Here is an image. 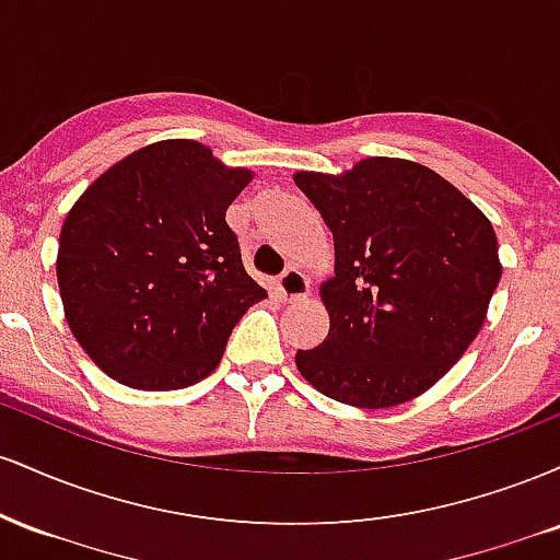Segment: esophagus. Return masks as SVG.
Here are the masks:
<instances>
[{
    "label": "esophagus",
    "instance_id": "1",
    "mask_svg": "<svg viewBox=\"0 0 560 560\" xmlns=\"http://www.w3.org/2000/svg\"><path fill=\"white\" fill-rule=\"evenodd\" d=\"M276 289H279V294L284 300H302L311 292V281H307V276L302 273L300 268H289V271L279 276Z\"/></svg>",
    "mask_w": 560,
    "mask_h": 560
}]
</instances>
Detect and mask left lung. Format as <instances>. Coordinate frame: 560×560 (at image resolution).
I'll return each mask as SVG.
<instances>
[{"mask_svg": "<svg viewBox=\"0 0 560 560\" xmlns=\"http://www.w3.org/2000/svg\"><path fill=\"white\" fill-rule=\"evenodd\" d=\"M294 184L334 234L320 284L329 334L294 363L320 395L392 408L434 387L485 324L503 276L498 236L447 178L402 158L345 173L298 171Z\"/></svg>", "mask_w": 560, "mask_h": 560, "instance_id": "obj_1", "label": "left lung"}]
</instances>
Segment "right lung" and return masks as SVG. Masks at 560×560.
Wrapping results in <instances>:
<instances>
[{
	"label": "right lung",
	"instance_id": "1",
	"mask_svg": "<svg viewBox=\"0 0 560 560\" xmlns=\"http://www.w3.org/2000/svg\"><path fill=\"white\" fill-rule=\"evenodd\" d=\"M253 182L195 139L131 152L86 186L57 247L66 320L92 361L131 389L197 384L268 292L242 266L226 210Z\"/></svg>",
	"mask_w": 560,
	"mask_h": 560
}]
</instances>
